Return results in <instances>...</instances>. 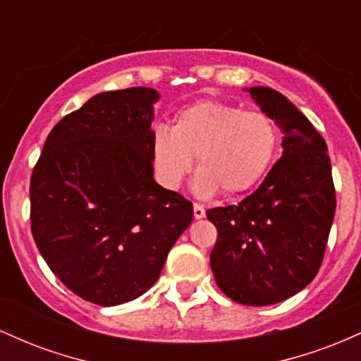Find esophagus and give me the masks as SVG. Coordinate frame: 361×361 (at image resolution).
<instances>
[{"mask_svg":"<svg viewBox=\"0 0 361 361\" xmlns=\"http://www.w3.org/2000/svg\"><path fill=\"white\" fill-rule=\"evenodd\" d=\"M193 215H195V219H204V217H205V209H204V205L195 204V205H193Z\"/></svg>","mask_w":361,"mask_h":361,"instance_id":"esophagus-1","label":"esophagus"}]
</instances>
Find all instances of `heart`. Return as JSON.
<instances>
[{"label":"heart","mask_w":361,"mask_h":361,"mask_svg":"<svg viewBox=\"0 0 361 361\" xmlns=\"http://www.w3.org/2000/svg\"><path fill=\"white\" fill-rule=\"evenodd\" d=\"M279 147V127L270 115L244 111L229 103L204 100L181 109L171 130L157 127L152 159L157 178L176 190L193 166L195 193L210 197L247 192L268 171Z\"/></svg>","instance_id":"heart-1"}]
</instances>
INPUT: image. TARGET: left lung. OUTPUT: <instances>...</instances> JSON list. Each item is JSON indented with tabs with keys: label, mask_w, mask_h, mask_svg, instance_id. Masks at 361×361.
<instances>
[{
	"label": "left lung",
	"mask_w": 361,
	"mask_h": 361,
	"mask_svg": "<svg viewBox=\"0 0 361 361\" xmlns=\"http://www.w3.org/2000/svg\"><path fill=\"white\" fill-rule=\"evenodd\" d=\"M280 127L281 157L238 205L207 210L217 227L215 283L243 305H271L317 275L336 210L327 146L309 118L276 90L246 88Z\"/></svg>",
	"instance_id": "1"
}]
</instances>
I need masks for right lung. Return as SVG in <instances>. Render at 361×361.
Here are the masks:
<instances>
[{"instance_id":"1","label":"right lung","mask_w":361,"mask_h":361,"mask_svg":"<svg viewBox=\"0 0 361 361\" xmlns=\"http://www.w3.org/2000/svg\"><path fill=\"white\" fill-rule=\"evenodd\" d=\"M152 88L103 91L66 115L30 180L40 255L69 290L93 304H126L159 279L193 221L192 202L156 183Z\"/></svg>"}]
</instances>
